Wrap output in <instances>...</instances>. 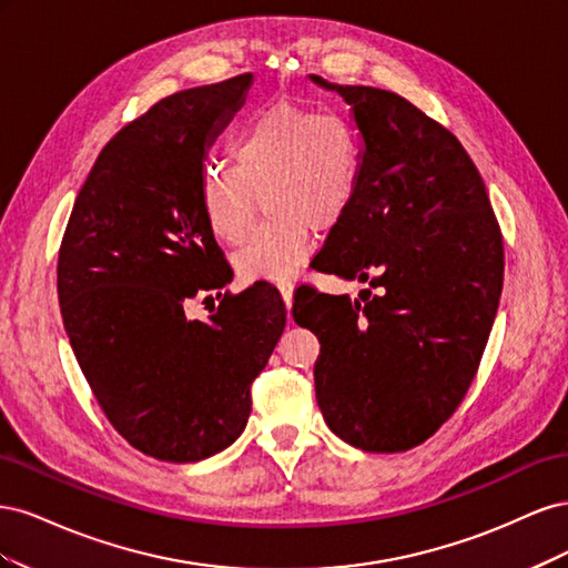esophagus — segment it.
<instances>
[{
  "mask_svg": "<svg viewBox=\"0 0 568 568\" xmlns=\"http://www.w3.org/2000/svg\"><path fill=\"white\" fill-rule=\"evenodd\" d=\"M280 294H282V301L286 305V313L291 317V305H294V286H291L288 282H282L280 284Z\"/></svg>",
  "mask_w": 568,
  "mask_h": 568,
  "instance_id": "34e87169",
  "label": "esophagus"
}]
</instances>
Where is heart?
<instances>
[{"mask_svg": "<svg viewBox=\"0 0 568 568\" xmlns=\"http://www.w3.org/2000/svg\"><path fill=\"white\" fill-rule=\"evenodd\" d=\"M230 165H205L199 203L205 225L225 244L242 242L253 201L265 225L234 253L246 282H288L313 248V230H332L348 215L359 184V142L336 113L280 101L236 132Z\"/></svg>", "mask_w": 568, "mask_h": 568, "instance_id": "1", "label": "heart"}]
</instances>
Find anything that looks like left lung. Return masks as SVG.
I'll return each instance as SVG.
<instances>
[{
	"label": "left lung",
	"instance_id": "left-lung-1",
	"mask_svg": "<svg viewBox=\"0 0 568 568\" xmlns=\"http://www.w3.org/2000/svg\"><path fill=\"white\" fill-rule=\"evenodd\" d=\"M311 80L346 101L359 134L357 196L320 272L369 288L355 301L303 296L294 320L320 338L326 426L359 450H409L453 415L478 369L503 294V234L453 132L395 92Z\"/></svg>",
	"mask_w": 568,
	"mask_h": 568
}]
</instances>
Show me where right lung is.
I'll list each match as a JSON object with an SVG mask.
<instances>
[{
  "label": "right lung",
  "instance_id": "right-lung-1",
  "mask_svg": "<svg viewBox=\"0 0 568 568\" xmlns=\"http://www.w3.org/2000/svg\"><path fill=\"white\" fill-rule=\"evenodd\" d=\"M251 84L244 73L178 92L120 130L61 242V317L84 379L115 432L163 462H199L242 436L251 384L286 324L263 282L225 294L209 320L184 313L189 298L232 282L199 180Z\"/></svg>",
  "mask_w": 568,
  "mask_h": 568
}]
</instances>
